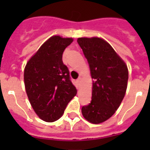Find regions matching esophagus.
<instances>
[{
    "label": "esophagus",
    "instance_id": "34e87169",
    "mask_svg": "<svg viewBox=\"0 0 150 150\" xmlns=\"http://www.w3.org/2000/svg\"><path fill=\"white\" fill-rule=\"evenodd\" d=\"M81 79H82L81 77H79L77 79H76V81H77L78 83H80V82H81Z\"/></svg>",
    "mask_w": 150,
    "mask_h": 150
}]
</instances>
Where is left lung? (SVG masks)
Wrapping results in <instances>:
<instances>
[{"mask_svg":"<svg viewBox=\"0 0 150 150\" xmlns=\"http://www.w3.org/2000/svg\"><path fill=\"white\" fill-rule=\"evenodd\" d=\"M77 43L88 61L93 79L91 103L82 107V113L89 122L99 124L110 119L121 104L126 92L128 67L101 38H80Z\"/></svg>","mask_w":150,"mask_h":150,"instance_id":"8db88e82","label":"left lung"}]
</instances>
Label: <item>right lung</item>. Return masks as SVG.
Listing matches in <instances>:
<instances>
[{"mask_svg": "<svg viewBox=\"0 0 150 150\" xmlns=\"http://www.w3.org/2000/svg\"><path fill=\"white\" fill-rule=\"evenodd\" d=\"M73 38L52 36L28 62L24 71L26 93L34 112L52 122L60 119L67 104L76 95L62 55Z\"/></svg>", "mask_w": 150, "mask_h": 150, "instance_id": "1", "label": "right lung"}]
</instances>
